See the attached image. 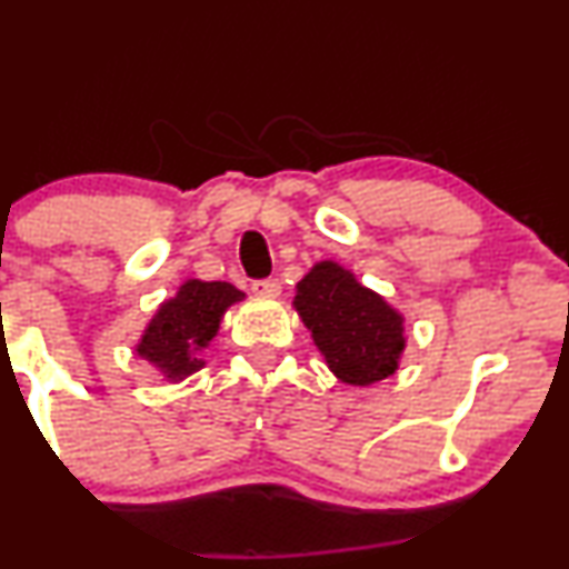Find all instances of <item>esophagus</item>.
<instances>
[{
	"label": "esophagus",
	"instance_id": "1",
	"mask_svg": "<svg viewBox=\"0 0 569 569\" xmlns=\"http://www.w3.org/2000/svg\"><path fill=\"white\" fill-rule=\"evenodd\" d=\"M251 291L257 293V297H278L280 293V280L278 278H267V280H257V283L251 286Z\"/></svg>",
	"mask_w": 569,
	"mask_h": 569
}]
</instances>
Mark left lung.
<instances>
[{"mask_svg": "<svg viewBox=\"0 0 569 569\" xmlns=\"http://www.w3.org/2000/svg\"><path fill=\"white\" fill-rule=\"evenodd\" d=\"M293 310L339 382L369 388L396 375L407 350V318L356 272L323 259L297 283Z\"/></svg>", "mask_w": 569, "mask_h": 569, "instance_id": "left-lung-1", "label": "left lung"}]
</instances>
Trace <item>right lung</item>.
<instances>
[{"label": "right lung", "instance_id": "1", "mask_svg": "<svg viewBox=\"0 0 569 569\" xmlns=\"http://www.w3.org/2000/svg\"><path fill=\"white\" fill-rule=\"evenodd\" d=\"M243 299L246 293L224 280L187 278L173 297L158 305L133 350L166 382L187 380L206 367L202 352L219 335L224 312Z\"/></svg>", "mask_w": 569, "mask_h": 569}]
</instances>
